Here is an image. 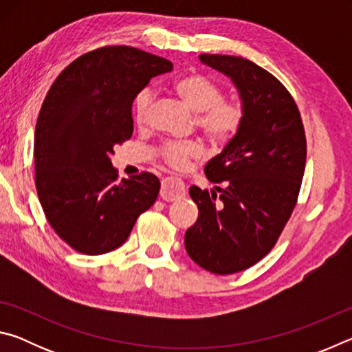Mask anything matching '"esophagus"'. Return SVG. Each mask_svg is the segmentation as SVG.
Listing matches in <instances>:
<instances>
[{"label":"esophagus","mask_w":352,"mask_h":352,"mask_svg":"<svg viewBox=\"0 0 352 352\" xmlns=\"http://www.w3.org/2000/svg\"><path fill=\"white\" fill-rule=\"evenodd\" d=\"M186 195L184 183L177 177H166L162 180V189H160V197L166 201H174Z\"/></svg>","instance_id":"34e87169"}]
</instances>
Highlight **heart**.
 <instances>
[{
  "label": "heart",
  "mask_w": 352,
  "mask_h": 352,
  "mask_svg": "<svg viewBox=\"0 0 352 352\" xmlns=\"http://www.w3.org/2000/svg\"><path fill=\"white\" fill-rule=\"evenodd\" d=\"M174 91L190 110L197 113L195 124L208 140L222 146L239 133L245 121V109L239 100L223 99L222 87L201 74L183 76L174 83ZM153 100L152 90L140 91L133 100V115L138 124L147 119ZM199 141H169L160 148V157L175 169H184L204 155Z\"/></svg>",
  "instance_id": "1"
}]
</instances>
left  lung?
I'll return each instance as SVG.
<instances>
[{
  "label": "left lung",
  "instance_id": "8db88e82",
  "mask_svg": "<svg viewBox=\"0 0 352 352\" xmlns=\"http://www.w3.org/2000/svg\"><path fill=\"white\" fill-rule=\"evenodd\" d=\"M199 58L233 80L245 121L205 166L208 180L223 184L220 194L189 188L199 217L184 247L201 269L231 275L259 262L281 236L305 175L306 135L294 98L269 71L236 56Z\"/></svg>",
  "mask_w": 352,
  "mask_h": 352
}]
</instances>
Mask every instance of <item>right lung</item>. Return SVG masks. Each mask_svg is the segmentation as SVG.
<instances>
[{"label": "right lung", "mask_w": 352, "mask_h": 352, "mask_svg": "<svg viewBox=\"0 0 352 352\" xmlns=\"http://www.w3.org/2000/svg\"><path fill=\"white\" fill-rule=\"evenodd\" d=\"M172 63L132 46H104L69 63L52 83L35 126V188L47 222L83 254L121 247L160 192L151 172L124 178L113 147L133 133L132 104Z\"/></svg>", "instance_id": "1"}]
</instances>
